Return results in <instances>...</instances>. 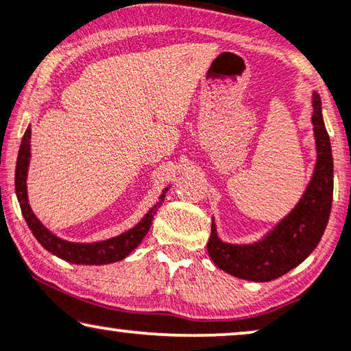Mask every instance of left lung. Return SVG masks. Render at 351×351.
Returning a JSON list of instances; mask_svg holds the SVG:
<instances>
[{"instance_id": "left-lung-1", "label": "left lung", "mask_w": 351, "mask_h": 351, "mask_svg": "<svg viewBox=\"0 0 351 351\" xmlns=\"http://www.w3.org/2000/svg\"><path fill=\"white\" fill-rule=\"evenodd\" d=\"M316 161L297 204L254 243H227L219 237L214 217L208 252L220 270L239 280L267 282L300 265L315 251L328 225L334 191V161L319 94L311 93Z\"/></svg>"}]
</instances>
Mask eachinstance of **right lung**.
<instances>
[{
  "label": "right lung",
  "mask_w": 351,
  "mask_h": 351,
  "mask_svg": "<svg viewBox=\"0 0 351 351\" xmlns=\"http://www.w3.org/2000/svg\"><path fill=\"white\" fill-rule=\"evenodd\" d=\"M30 138H32V129L27 128L25 134L22 137L21 148H19L17 155V165H16V195L21 204L22 215L25 219L28 228L32 230L33 237L38 239V243L46 249L47 252L54 254L62 261L76 263V265H107V263L119 262L126 258L142 239L145 238L148 230L152 227L153 217H155L156 209L160 208L165 201V196L169 190L166 186L158 196V201L148 209V213L134 225L132 228L126 230V232L117 234V237L102 239V241H93V243H75L66 241L64 238H59L57 234L51 232L49 228L45 227L40 219L36 217L35 213L32 210V206L28 203V193H27V176H28V166H30Z\"/></svg>",
  "instance_id": "obj_1"
}]
</instances>
